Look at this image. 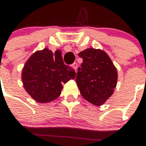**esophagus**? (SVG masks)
<instances>
[{
	"mask_svg": "<svg viewBox=\"0 0 146 146\" xmlns=\"http://www.w3.org/2000/svg\"><path fill=\"white\" fill-rule=\"evenodd\" d=\"M72 66H73V68H74V70H77V66H78V64H77V63H73V64H72Z\"/></svg>",
	"mask_w": 146,
	"mask_h": 146,
	"instance_id": "esophagus-1",
	"label": "esophagus"
}]
</instances>
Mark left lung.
I'll list each match as a JSON object with an SVG mask.
<instances>
[{
	"label": "left lung",
	"mask_w": 146,
	"mask_h": 146,
	"mask_svg": "<svg viewBox=\"0 0 146 146\" xmlns=\"http://www.w3.org/2000/svg\"><path fill=\"white\" fill-rule=\"evenodd\" d=\"M79 56L83 60L76 78L80 94L91 104L100 106L113 93L117 81V69L101 49L87 48Z\"/></svg>",
	"instance_id": "1"
}]
</instances>
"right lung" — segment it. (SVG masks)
I'll list each match as a JSON object with an SVG mask.
<instances>
[{
    "instance_id": "1",
    "label": "right lung",
    "mask_w": 146,
    "mask_h": 146,
    "mask_svg": "<svg viewBox=\"0 0 146 146\" xmlns=\"http://www.w3.org/2000/svg\"><path fill=\"white\" fill-rule=\"evenodd\" d=\"M75 76V70L64 64L60 50H57L53 54L48 48L34 53L22 71L26 91L40 103L56 99L61 93L62 84L73 80Z\"/></svg>"
}]
</instances>
